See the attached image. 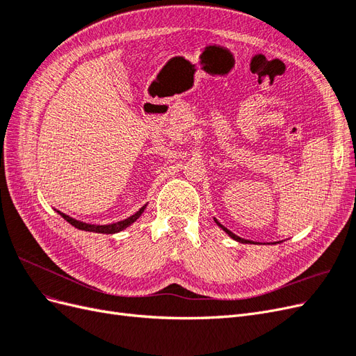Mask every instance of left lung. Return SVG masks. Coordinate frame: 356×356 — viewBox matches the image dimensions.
I'll return each instance as SVG.
<instances>
[{
    "mask_svg": "<svg viewBox=\"0 0 356 356\" xmlns=\"http://www.w3.org/2000/svg\"><path fill=\"white\" fill-rule=\"evenodd\" d=\"M215 222H217V224H218V225H220V227H221V229H222V230H225V233H227V234H229V236H232V238H233V239H234V241H238V242H242V243H245V242H246V241H245V239H242V238H239V236H236V234H234V233H232V232H230V230H227V229H225V227H222V225H221V224H220V222H218V221H217V220H215Z\"/></svg>",
    "mask_w": 356,
    "mask_h": 356,
    "instance_id": "8db88e82",
    "label": "left lung"
}]
</instances>
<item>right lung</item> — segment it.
<instances>
[{"label": "right lung", "instance_id": "right-lung-1", "mask_svg": "<svg viewBox=\"0 0 356 356\" xmlns=\"http://www.w3.org/2000/svg\"><path fill=\"white\" fill-rule=\"evenodd\" d=\"M144 208L143 207L139 211H136L134 215H131V217L123 220V221H118V222H113V224H108V225H93V224H88V222H81V221H77L74 220L71 217H68V215H65L63 212L58 211L60 213L62 218H65L70 224H72L74 227H77L80 230H84V232H95V233H104V234H113V233H118L122 232L123 229H126L127 225H131L134 221L138 220L139 215H141L144 212Z\"/></svg>", "mask_w": 356, "mask_h": 356}]
</instances>
